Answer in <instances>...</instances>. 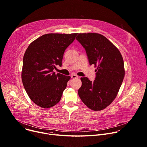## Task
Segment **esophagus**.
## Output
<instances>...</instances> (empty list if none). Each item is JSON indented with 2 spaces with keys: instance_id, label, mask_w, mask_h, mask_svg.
Masks as SVG:
<instances>
[{
  "instance_id": "1",
  "label": "esophagus",
  "mask_w": 147,
  "mask_h": 147,
  "mask_svg": "<svg viewBox=\"0 0 147 147\" xmlns=\"http://www.w3.org/2000/svg\"><path fill=\"white\" fill-rule=\"evenodd\" d=\"M71 78H73V79H74V78H78V76H77V75H76V74H72V75L71 76Z\"/></svg>"
}]
</instances>
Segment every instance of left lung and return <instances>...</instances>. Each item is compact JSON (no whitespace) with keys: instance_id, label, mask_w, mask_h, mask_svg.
<instances>
[{"instance_id":"8db88e82","label":"left lung","mask_w":147,"mask_h":147,"mask_svg":"<svg viewBox=\"0 0 147 147\" xmlns=\"http://www.w3.org/2000/svg\"><path fill=\"white\" fill-rule=\"evenodd\" d=\"M76 39L85 48L90 65H94V81L81 77L78 95L94 111L105 109L116 98L123 82L125 70L119 50L103 35L94 32L80 33Z\"/></svg>"}]
</instances>
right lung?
<instances>
[{
    "instance_id": "add662e5",
    "label": "right lung",
    "mask_w": 147,
    "mask_h": 147,
    "mask_svg": "<svg viewBox=\"0 0 147 147\" xmlns=\"http://www.w3.org/2000/svg\"><path fill=\"white\" fill-rule=\"evenodd\" d=\"M77 33L47 34L28 47L23 57L22 79L24 87L36 105L51 108L59 103L70 76L55 74L56 65L61 66L66 49Z\"/></svg>"
}]
</instances>
